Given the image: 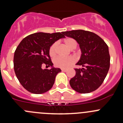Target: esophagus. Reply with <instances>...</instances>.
Masks as SVG:
<instances>
[{
    "label": "esophagus",
    "mask_w": 123,
    "mask_h": 123,
    "mask_svg": "<svg viewBox=\"0 0 123 123\" xmlns=\"http://www.w3.org/2000/svg\"><path fill=\"white\" fill-rule=\"evenodd\" d=\"M61 70H62V71H63V72H66L67 71V69L62 68V69H61Z\"/></svg>",
    "instance_id": "esophagus-1"
}]
</instances>
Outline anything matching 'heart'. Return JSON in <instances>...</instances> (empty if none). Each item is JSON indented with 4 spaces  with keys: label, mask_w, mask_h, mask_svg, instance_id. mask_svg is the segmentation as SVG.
<instances>
[{
    "label": "heart",
    "mask_w": 123,
    "mask_h": 123,
    "mask_svg": "<svg viewBox=\"0 0 123 123\" xmlns=\"http://www.w3.org/2000/svg\"><path fill=\"white\" fill-rule=\"evenodd\" d=\"M64 43L66 44L67 46L71 50L75 49L78 45V43L74 38L71 37H68L64 39ZM57 43L55 42L49 48V53L51 57H54L56 54V48ZM75 62V59L73 56H68L64 58V57L58 56L54 59V65L56 67L62 68H66L74 64Z\"/></svg>",
    "instance_id": "obj_1"
}]
</instances>
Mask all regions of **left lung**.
Listing matches in <instances>:
<instances>
[{"label": "left lung", "mask_w": 123, "mask_h": 123, "mask_svg": "<svg viewBox=\"0 0 123 123\" xmlns=\"http://www.w3.org/2000/svg\"><path fill=\"white\" fill-rule=\"evenodd\" d=\"M76 40L81 51L75 68V75L69 80L72 89L80 93H88L98 89L102 84L110 66L108 46L104 40L92 32L83 30L63 32Z\"/></svg>", "instance_id": "obj_1"}]
</instances>
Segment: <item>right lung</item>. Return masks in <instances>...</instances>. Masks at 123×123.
<instances>
[{
    "label": "right lung",
    "instance_id": "right-lung-1",
    "mask_svg": "<svg viewBox=\"0 0 123 123\" xmlns=\"http://www.w3.org/2000/svg\"><path fill=\"white\" fill-rule=\"evenodd\" d=\"M64 37L63 32L36 33L25 37L18 46L14 53L13 68L21 85L28 92L42 94L52 87L56 75L61 70L53 67L49 48L55 42ZM43 64L53 68L43 70Z\"/></svg>",
    "mask_w": 123,
    "mask_h": 123
}]
</instances>
